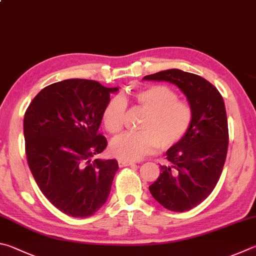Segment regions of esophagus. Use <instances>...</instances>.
<instances>
[{
    "mask_svg": "<svg viewBox=\"0 0 256 256\" xmlns=\"http://www.w3.org/2000/svg\"><path fill=\"white\" fill-rule=\"evenodd\" d=\"M134 164V162L132 161H126V160H118V166L120 168H123V166H132Z\"/></svg>",
    "mask_w": 256,
    "mask_h": 256,
    "instance_id": "esophagus-1",
    "label": "esophagus"
}]
</instances>
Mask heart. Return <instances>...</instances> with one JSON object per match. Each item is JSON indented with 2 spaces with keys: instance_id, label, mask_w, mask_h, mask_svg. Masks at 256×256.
<instances>
[{
  "instance_id": "obj_1",
  "label": "heart",
  "mask_w": 256,
  "mask_h": 256,
  "mask_svg": "<svg viewBox=\"0 0 256 256\" xmlns=\"http://www.w3.org/2000/svg\"><path fill=\"white\" fill-rule=\"evenodd\" d=\"M136 103L148 115L138 126L140 132H126L114 138L110 152L120 160L134 161L151 154L158 148H170L182 141L194 122V110L188 103L179 100L178 92L164 85L143 88L132 95ZM126 102L115 95L102 110V124L110 134L123 128Z\"/></svg>"
}]
</instances>
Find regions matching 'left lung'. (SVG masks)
<instances>
[{"mask_svg":"<svg viewBox=\"0 0 256 256\" xmlns=\"http://www.w3.org/2000/svg\"><path fill=\"white\" fill-rule=\"evenodd\" d=\"M146 80H164L180 88L194 110L189 133L166 151L168 166L148 189L153 198L172 212H187L202 202L220 180L228 148V124L220 92L194 74L168 69Z\"/></svg>","mask_w":256,"mask_h":256,"instance_id":"left-lung-1","label":"left lung"}]
</instances>
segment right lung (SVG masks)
<instances>
[{
	"label": "right lung",
	"instance_id": "1",
	"mask_svg": "<svg viewBox=\"0 0 256 256\" xmlns=\"http://www.w3.org/2000/svg\"><path fill=\"white\" fill-rule=\"evenodd\" d=\"M108 88L90 80H66L44 87L23 120L26 154L41 192L60 212L90 217L108 200L118 161L92 158L108 146L98 133Z\"/></svg>",
	"mask_w": 256,
	"mask_h": 256
}]
</instances>
